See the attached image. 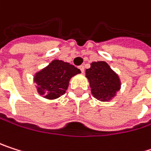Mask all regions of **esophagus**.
Returning a JSON list of instances; mask_svg holds the SVG:
<instances>
[{"instance_id":"34e87169","label":"esophagus","mask_w":151,"mask_h":151,"mask_svg":"<svg viewBox=\"0 0 151 151\" xmlns=\"http://www.w3.org/2000/svg\"><path fill=\"white\" fill-rule=\"evenodd\" d=\"M79 69L81 70V72H82V73H84V71H85V67H84L83 65H81V66H79Z\"/></svg>"}]
</instances>
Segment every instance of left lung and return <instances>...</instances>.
<instances>
[{
  "instance_id": "obj_1",
  "label": "left lung",
  "mask_w": 151,
  "mask_h": 151,
  "mask_svg": "<svg viewBox=\"0 0 151 151\" xmlns=\"http://www.w3.org/2000/svg\"><path fill=\"white\" fill-rule=\"evenodd\" d=\"M86 77L89 81L91 93L95 98L108 102L120 89V80L110 65L104 61L93 62L86 70Z\"/></svg>"
}]
</instances>
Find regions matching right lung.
<instances>
[{
    "instance_id": "obj_1",
    "label": "right lung",
    "mask_w": 151,
    "mask_h": 151,
    "mask_svg": "<svg viewBox=\"0 0 151 151\" xmlns=\"http://www.w3.org/2000/svg\"><path fill=\"white\" fill-rule=\"evenodd\" d=\"M74 65L61 60H53L47 67L34 75L37 91L44 98L53 100L63 96L71 77L81 73Z\"/></svg>"
}]
</instances>
